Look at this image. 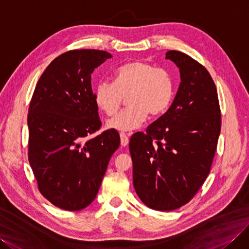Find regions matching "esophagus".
Instances as JSON below:
<instances>
[{"label": "esophagus", "mask_w": 249, "mask_h": 249, "mask_svg": "<svg viewBox=\"0 0 249 249\" xmlns=\"http://www.w3.org/2000/svg\"><path fill=\"white\" fill-rule=\"evenodd\" d=\"M129 136H130V134H126L124 132L120 133V138H121V146L122 147H126L128 145V142H129Z\"/></svg>", "instance_id": "obj_1"}]
</instances>
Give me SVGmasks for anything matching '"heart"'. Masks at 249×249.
<instances>
[{
	"mask_svg": "<svg viewBox=\"0 0 249 249\" xmlns=\"http://www.w3.org/2000/svg\"><path fill=\"white\" fill-rule=\"evenodd\" d=\"M113 83L102 82L95 90V103L107 116L115 115L128 95V107L107 122L109 129L131 131L142 126L148 115H162L173 98L174 86L168 72L152 64L134 60L118 67Z\"/></svg>",
	"mask_w": 249,
	"mask_h": 249,
	"instance_id": "1",
	"label": "heart"
}]
</instances>
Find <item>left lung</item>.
<instances>
[{"mask_svg": "<svg viewBox=\"0 0 249 249\" xmlns=\"http://www.w3.org/2000/svg\"><path fill=\"white\" fill-rule=\"evenodd\" d=\"M181 83L171 107L129 142L133 186L157 211L187 204L210 173L221 127L217 90L208 70L188 54L168 51Z\"/></svg>", "mask_w": 249, "mask_h": 249, "instance_id": "obj_1", "label": "left lung"}]
</instances>
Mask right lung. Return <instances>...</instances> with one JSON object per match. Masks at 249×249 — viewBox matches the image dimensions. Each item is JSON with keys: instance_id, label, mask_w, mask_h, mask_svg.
<instances>
[{"instance_id": "add662e5", "label": "right lung", "mask_w": 249, "mask_h": 249, "mask_svg": "<svg viewBox=\"0 0 249 249\" xmlns=\"http://www.w3.org/2000/svg\"><path fill=\"white\" fill-rule=\"evenodd\" d=\"M110 58L97 50L64 53L44 70L32 96L29 162L40 194L63 210L79 211L93 202L120 146L115 129L86 140L101 128L91 74Z\"/></svg>"}]
</instances>
